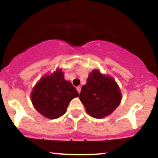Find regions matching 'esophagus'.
I'll use <instances>...</instances> for the list:
<instances>
[{"instance_id": "34e87169", "label": "esophagus", "mask_w": 158, "mask_h": 158, "mask_svg": "<svg viewBox=\"0 0 158 158\" xmlns=\"http://www.w3.org/2000/svg\"><path fill=\"white\" fill-rule=\"evenodd\" d=\"M77 91L79 92V93H80V91H81V87L78 86L77 88Z\"/></svg>"}]
</instances>
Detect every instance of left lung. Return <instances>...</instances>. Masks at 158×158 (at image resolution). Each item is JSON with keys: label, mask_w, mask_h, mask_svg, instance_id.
<instances>
[{"label": "left lung", "mask_w": 158, "mask_h": 158, "mask_svg": "<svg viewBox=\"0 0 158 158\" xmlns=\"http://www.w3.org/2000/svg\"><path fill=\"white\" fill-rule=\"evenodd\" d=\"M79 99L87 113L94 118L101 119L118 107L122 95L114 79L94 70L89 73L87 84L81 88Z\"/></svg>", "instance_id": "1"}]
</instances>
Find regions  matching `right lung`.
Here are the masks:
<instances>
[{
	"label": "right lung",
	"mask_w": 158,
	"mask_h": 158,
	"mask_svg": "<svg viewBox=\"0 0 158 158\" xmlns=\"http://www.w3.org/2000/svg\"><path fill=\"white\" fill-rule=\"evenodd\" d=\"M79 93L70 81H66L61 70L44 76L35 85L31 94L33 106L41 115L56 119L67 110L69 103Z\"/></svg>",
	"instance_id": "add662e5"
}]
</instances>
